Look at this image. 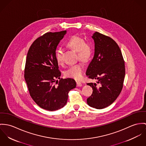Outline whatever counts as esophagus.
<instances>
[{
    "label": "esophagus",
    "mask_w": 146,
    "mask_h": 146,
    "mask_svg": "<svg viewBox=\"0 0 146 146\" xmlns=\"http://www.w3.org/2000/svg\"><path fill=\"white\" fill-rule=\"evenodd\" d=\"M82 86V84L80 82H77V87H81Z\"/></svg>",
    "instance_id": "esophagus-1"
}]
</instances>
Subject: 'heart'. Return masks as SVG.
Segmentation results:
<instances>
[{"mask_svg":"<svg viewBox=\"0 0 146 146\" xmlns=\"http://www.w3.org/2000/svg\"><path fill=\"white\" fill-rule=\"evenodd\" d=\"M66 45L70 49L77 52V58L84 62L88 61L93 54V46L90 42H85V40L80 36H73L66 42ZM55 59L59 65L63 64L62 53L60 50H56L55 54ZM84 65L82 63L72 65L65 72V76L74 78L76 80H81L83 76Z\"/></svg>","mask_w":146,"mask_h":146,"instance_id":"heart-1","label":"heart"}]
</instances>
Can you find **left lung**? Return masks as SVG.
Returning <instances> with one entry per match:
<instances>
[{"instance_id":"left-lung-1","label":"left lung","mask_w":146,"mask_h":146,"mask_svg":"<svg viewBox=\"0 0 146 146\" xmlns=\"http://www.w3.org/2000/svg\"><path fill=\"white\" fill-rule=\"evenodd\" d=\"M95 42V55L88 65L86 75L97 80L88 83L92 94L87 99V104L97 109L105 108L120 95L125 74L124 60L117 43L111 37L96 32L92 36Z\"/></svg>"}]
</instances>
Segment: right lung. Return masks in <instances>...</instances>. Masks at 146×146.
Returning <instances> with one entry per match:
<instances>
[{
	"instance_id": "1",
	"label": "right lung",
	"mask_w": 146,
	"mask_h": 146,
	"mask_svg": "<svg viewBox=\"0 0 146 146\" xmlns=\"http://www.w3.org/2000/svg\"><path fill=\"white\" fill-rule=\"evenodd\" d=\"M66 33H45L35 40L27 52L24 76L30 96L37 105L49 111L63 108L69 92L76 87L72 78L55 80L60 78L61 72L55 54Z\"/></svg>"
}]
</instances>
